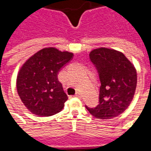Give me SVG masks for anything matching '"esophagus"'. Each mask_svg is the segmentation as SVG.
I'll use <instances>...</instances> for the list:
<instances>
[{"label":"esophagus","mask_w":151,"mask_h":151,"mask_svg":"<svg viewBox=\"0 0 151 151\" xmlns=\"http://www.w3.org/2000/svg\"><path fill=\"white\" fill-rule=\"evenodd\" d=\"M76 97H78V98H82V94L81 93H79V92H77L75 94Z\"/></svg>","instance_id":"34e87169"}]
</instances>
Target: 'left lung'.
Wrapping results in <instances>:
<instances>
[{
    "label": "left lung",
    "instance_id": "left-lung-1",
    "mask_svg": "<svg viewBox=\"0 0 151 151\" xmlns=\"http://www.w3.org/2000/svg\"><path fill=\"white\" fill-rule=\"evenodd\" d=\"M90 59L98 70L101 86L99 104L90 108L93 116L111 119L129 108L137 87V71L129 60L116 50L99 47L90 52Z\"/></svg>",
    "mask_w": 151,
    "mask_h": 151
}]
</instances>
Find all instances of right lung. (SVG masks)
<instances>
[{
	"mask_svg": "<svg viewBox=\"0 0 151 151\" xmlns=\"http://www.w3.org/2000/svg\"><path fill=\"white\" fill-rule=\"evenodd\" d=\"M73 54L55 47H45L23 64L17 77V90L23 104L31 113L50 116L64 108L68 96L57 75Z\"/></svg>",
	"mask_w": 151,
	"mask_h": 151,
	"instance_id": "add662e5",
	"label": "right lung"
}]
</instances>
